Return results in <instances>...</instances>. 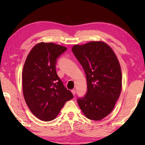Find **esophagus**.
Wrapping results in <instances>:
<instances>
[{"instance_id":"esophagus-1","label":"esophagus","mask_w":145,"mask_h":145,"mask_svg":"<svg viewBox=\"0 0 145 145\" xmlns=\"http://www.w3.org/2000/svg\"><path fill=\"white\" fill-rule=\"evenodd\" d=\"M72 94L73 95H75V93H76V90L75 89H72Z\"/></svg>"}]
</instances>
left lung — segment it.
<instances>
[{
	"label": "left lung",
	"mask_w": 145,
	"mask_h": 145,
	"mask_svg": "<svg viewBox=\"0 0 145 145\" xmlns=\"http://www.w3.org/2000/svg\"><path fill=\"white\" fill-rule=\"evenodd\" d=\"M73 53L84 69L88 91L78 104L88 119L99 121L111 113L122 88L121 70L111 46L102 41L75 45Z\"/></svg>",
	"instance_id": "1"
}]
</instances>
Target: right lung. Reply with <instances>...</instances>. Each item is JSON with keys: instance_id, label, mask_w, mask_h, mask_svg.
Listing matches in <instances>:
<instances>
[{"instance_id": "right-lung-1", "label": "right lung", "mask_w": 145, "mask_h": 145, "mask_svg": "<svg viewBox=\"0 0 145 145\" xmlns=\"http://www.w3.org/2000/svg\"><path fill=\"white\" fill-rule=\"evenodd\" d=\"M67 50L54 43H39L31 49L24 63V99L32 113L43 121L54 120L65 103L73 98L56 70L57 57Z\"/></svg>"}]
</instances>
